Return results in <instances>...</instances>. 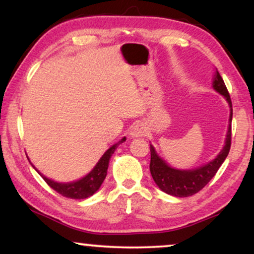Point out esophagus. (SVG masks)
I'll return each mask as SVG.
<instances>
[{
	"label": "esophagus",
	"instance_id": "1",
	"mask_svg": "<svg viewBox=\"0 0 254 254\" xmlns=\"http://www.w3.org/2000/svg\"><path fill=\"white\" fill-rule=\"evenodd\" d=\"M147 130L145 127V125L143 123H137L136 125H133L130 130V137L131 138H137V137H144L146 136Z\"/></svg>",
	"mask_w": 254,
	"mask_h": 254
}]
</instances>
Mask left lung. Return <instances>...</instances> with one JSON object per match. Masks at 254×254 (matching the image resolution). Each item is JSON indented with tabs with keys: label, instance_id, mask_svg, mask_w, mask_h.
Here are the masks:
<instances>
[{
	"label": "left lung",
	"instance_id": "left-lung-1",
	"mask_svg": "<svg viewBox=\"0 0 254 254\" xmlns=\"http://www.w3.org/2000/svg\"><path fill=\"white\" fill-rule=\"evenodd\" d=\"M212 87L216 92L221 94L228 101L230 107V118L228 133L225 138V145L223 150L219 152L217 157L203 166L195 168V170H175L162 160L155 152L154 147H150L151 150V162L150 171L153 180L159 188L166 194L177 196V197H187L191 196L205 187V185L215 177L218 168L224 162L225 158L228 157L230 146H231V122H232V103L230 99V94L226 89V86L223 81L221 74L218 70L215 72L214 82Z\"/></svg>",
	"mask_w": 254,
	"mask_h": 254
}]
</instances>
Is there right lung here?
<instances>
[{"label":"right lung","mask_w":254,"mask_h":254,"mask_svg":"<svg viewBox=\"0 0 254 254\" xmlns=\"http://www.w3.org/2000/svg\"><path fill=\"white\" fill-rule=\"evenodd\" d=\"M123 141H125V137L123 139L118 141V143L113 145L109 150L106 151V153L102 155V158L100 159L92 172H89L86 177H83L82 179H80V180L74 182H68V184L56 182L51 180V179L44 177L43 174L39 173L38 170H36V167L33 166V165L32 166L40 175H42V178L45 180L46 184L49 185L51 188L54 189L57 192H59L60 195L68 198H74V200H82V198L89 197V196H92L94 192L99 190V188L101 187V185H102V182L107 177V171L108 166H109V160L111 155H113L118 145L123 143Z\"/></svg>","instance_id":"right-lung-1"}]
</instances>
